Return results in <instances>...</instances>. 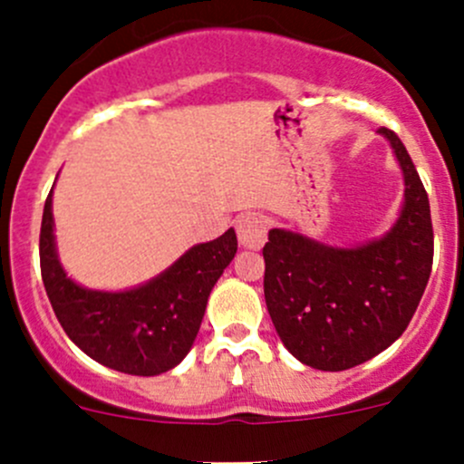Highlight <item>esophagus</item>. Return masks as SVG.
Returning <instances> with one entry per match:
<instances>
[{
    "instance_id": "esophagus-1",
    "label": "esophagus",
    "mask_w": 464,
    "mask_h": 464,
    "mask_svg": "<svg viewBox=\"0 0 464 464\" xmlns=\"http://www.w3.org/2000/svg\"><path fill=\"white\" fill-rule=\"evenodd\" d=\"M237 240L246 248H260L266 242V222L257 213H242L236 219Z\"/></svg>"
}]
</instances>
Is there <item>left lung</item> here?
Masks as SVG:
<instances>
[{
	"instance_id": "8db88e82",
	"label": "left lung",
	"mask_w": 464,
	"mask_h": 464,
	"mask_svg": "<svg viewBox=\"0 0 464 464\" xmlns=\"http://www.w3.org/2000/svg\"><path fill=\"white\" fill-rule=\"evenodd\" d=\"M392 144L404 179V202L384 236L358 246H331L302 233L271 228L265 300L282 344L306 367L344 372L392 347L413 318L433 262L429 198L407 149Z\"/></svg>"
}]
</instances>
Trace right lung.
<instances>
[{"label":"right lung","mask_w":464,"mask_h":464,"mask_svg":"<svg viewBox=\"0 0 464 464\" xmlns=\"http://www.w3.org/2000/svg\"><path fill=\"white\" fill-rule=\"evenodd\" d=\"M236 251V231L228 228L218 240L191 246L144 285L126 291L86 289L57 256L53 191L44 204L39 265L53 311L89 358L121 373L160 375L187 358L208 295Z\"/></svg>","instance_id":"1"}]
</instances>
